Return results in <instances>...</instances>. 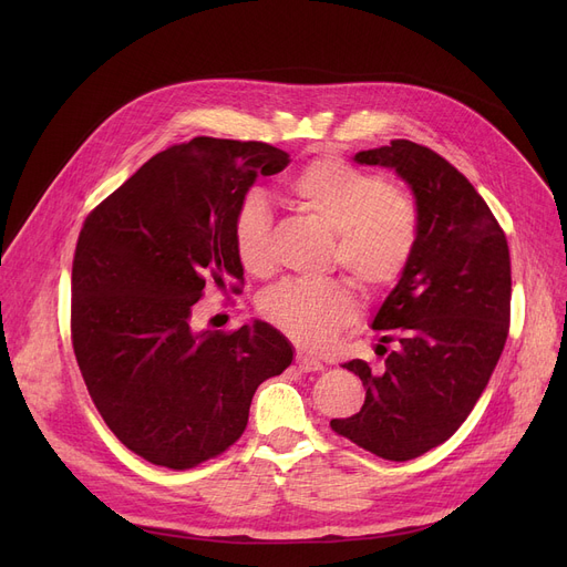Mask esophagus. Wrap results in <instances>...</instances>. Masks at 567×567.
<instances>
[{
	"label": "esophagus",
	"instance_id": "esophagus-1",
	"mask_svg": "<svg viewBox=\"0 0 567 567\" xmlns=\"http://www.w3.org/2000/svg\"><path fill=\"white\" fill-rule=\"evenodd\" d=\"M296 365H299L301 372H321V370H323V363H321V361L312 359V355H308V353H303V351L296 353Z\"/></svg>",
	"mask_w": 567,
	"mask_h": 567
}]
</instances>
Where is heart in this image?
<instances>
[{
  "instance_id": "heart-1",
  "label": "heart",
  "mask_w": 567,
  "mask_h": 567,
  "mask_svg": "<svg viewBox=\"0 0 567 567\" xmlns=\"http://www.w3.org/2000/svg\"><path fill=\"white\" fill-rule=\"evenodd\" d=\"M289 199L336 234V261L363 291L400 278L415 244V206L402 190L340 158H319L293 178ZM268 229V206L252 193L238 204L231 229L248 274L271 268ZM259 310L293 342L319 349L351 321L353 299L342 280H287L261 296Z\"/></svg>"
}]
</instances>
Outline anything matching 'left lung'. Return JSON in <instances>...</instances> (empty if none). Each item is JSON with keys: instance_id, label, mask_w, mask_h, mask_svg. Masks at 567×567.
<instances>
[{"instance_id": "8db88e82", "label": "left lung", "mask_w": 567, "mask_h": 567, "mask_svg": "<svg viewBox=\"0 0 567 567\" xmlns=\"http://www.w3.org/2000/svg\"><path fill=\"white\" fill-rule=\"evenodd\" d=\"M359 165L393 169L415 204V244L398 285L372 317L395 342L381 372L344 363L365 404L331 427L393 462L451 439L483 395L511 321V252L485 199L449 161L409 140L359 152ZM383 347V344H377Z\"/></svg>"}]
</instances>
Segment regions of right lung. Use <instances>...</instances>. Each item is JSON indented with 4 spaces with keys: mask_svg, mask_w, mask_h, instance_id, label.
<instances>
[{
    "mask_svg": "<svg viewBox=\"0 0 567 567\" xmlns=\"http://www.w3.org/2000/svg\"><path fill=\"white\" fill-rule=\"evenodd\" d=\"M289 156L264 142L195 137L156 154L86 218L73 259V349L103 421L128 451L193 468L248 425L257 385L293 361L252 319L195 329L208 280H244L234 216L257 176Z\"/></svg>",
    "mask_w": 567,
    "mask_h": 567,
    "instance_id": "right-lung-1",
    "label": "right lung"
}]
</instances>
